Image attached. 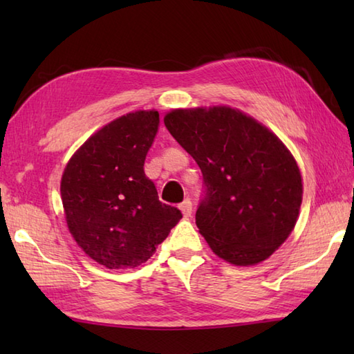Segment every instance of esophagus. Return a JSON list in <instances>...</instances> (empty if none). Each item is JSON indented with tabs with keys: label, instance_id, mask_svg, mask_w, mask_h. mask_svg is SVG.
<instances>
[{
	"label": "esophagus",
	"instance_id": "1",
	"mask_svg": "<svg viewBox=\"0 0 354 354\" xmlns=\"http://www.w3.org/2000/svg\"><path fill=\"white\" fill-rule=\"evenodd\" d=\"M179 209H181V213L184 214V217H190L192 212H193L192 201L190 199H185L183 204H179Z\"/></svg>",
	"mask_w": 354,
	"mask_h": 354
}]
</instances>
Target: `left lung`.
<instances>
[{"mask_svg": "<svg viewBox=\"0 0 354 354\" xmlns=\"http://www.w3.org/2000/svg\"><path fill=\"white\" fill-rule=\"evenodd\" d=\"M164 124L201 167L207 187L199 232L234 266L269 259L295 228L303 178L284 142L231 106L171 109Z\"/></svg>", "mask_w": 354, "mask_h": 354, "instance_id": "obj_1", "label": "left lung"}]
</instances>
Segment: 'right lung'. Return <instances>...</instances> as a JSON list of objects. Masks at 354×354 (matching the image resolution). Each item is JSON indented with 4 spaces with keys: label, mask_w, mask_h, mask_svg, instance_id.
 <instances>
[{
    "label": "right lung",
    "mask_w": 354,
    "mask_h": 354,
    "mask_svg": "<svg viewBox=\"0 0 354 354\" xmlns=\"http://www.w3.org/2000/svg\"><path fill=\"white\" fill-rule=\"evenodd\" d=\"M160 124L155 109L112 120L66 162L61 179L64 214L73 239L99 265L133 269L146 263L183 219L158 199L145 160Z\"/></svg>",
    "instance_id": "add662e5"
}]
</instances>
